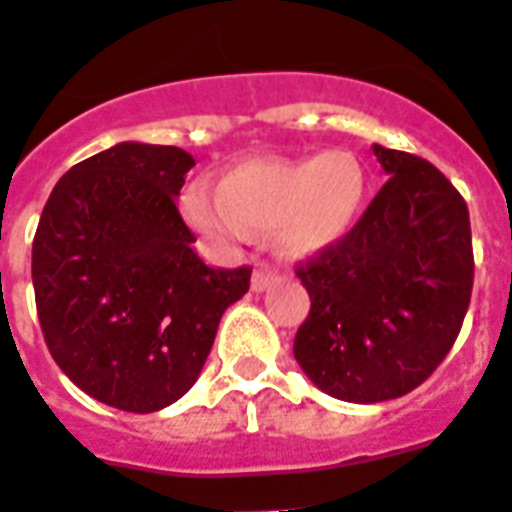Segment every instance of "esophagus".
<instances>
[{
    "mask_svg": "<svg viewBox=\"0 0 512 512\" xmlns=\"http://www.w3.org/2000/svg\"><path fill=\"white\" fill-rule=\"evenodd\" d=\"M273 281H276V270L268 268V265H260V268H255V273H252V289H255V292L268 289Z\"/></svg>",
    "mask_w": 512,
    "mask_h": 512,
    "instance_id": "34e87169",
    "label": "esophagus"
}]
</instances>
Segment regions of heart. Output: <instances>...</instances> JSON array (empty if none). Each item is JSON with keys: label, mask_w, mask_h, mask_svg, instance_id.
I'll return each mask as SVG.
<instances>
[{"label": "heart", "mask_w": 512, "mask_h": 512, "mask_svg": "<svg viewBox=\"0 0 512 512\" xmlns=\"http://www.w3.org/2000/svg\"><path fill=\"white\" fill-rule=\"evenodd\" d=\"M365 197V170L352 152L318 157H257L228 168L218 197L202 186L184 194V215L213 242H244L252 231H273L289 257L318 255L347 231Z\"/></svg>", "instance_id": "obj_1"}]
</instances>
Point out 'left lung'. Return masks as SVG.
Listing matches in <instances>:
<instances>
[{
    "instance_id": "left-lung-1",
    "label": "left lung",
    "mask_w": 512,
    "mask_h": 512,
    "mask_svg": "<svg viewBox=\"0 0 512 512\" xmlns=\"http://www.w3.org/2000/svg\"><path fill=\"white\" fill-rule=\"evenodd\" d=\"M386 181L355 226L297 263L310 313L294 357L344 402L413 392L442 365L471 305L468 205L429 160L373 144Z\"/></svg>"
}]
</instances>
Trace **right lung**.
<instances>
[{
    "instance_id": "obj_1",
    "label": "right lung",
    "mask_w": 512,
    "mask_h": 512,
    "mask_svg": "<svg viewBox=\"0 0 512 512\" xmlns=\"http://www.w3.org/2000/svg\"><path fill=\"white\" fill-rule=\"evenodd\" d=\"M194 157L123 141L78 162L49 194L33 236L41 334L94 400L155 413L184 397L213 350L220 315L252 268H210L176 207Z\"/></svg>"
}]
</instances>
